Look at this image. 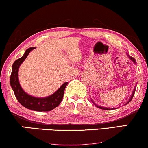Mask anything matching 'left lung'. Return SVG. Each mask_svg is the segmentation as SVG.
Listing matches in <instances>:
<instances>
[{
    "mask_svg": "<svg viewBox=\"0 0 148 148\" xmlns=\"http://www.w3.org/2000/svg\"><path fill=\"white\" fill-rule=\"evenodd\" d=\"M128 57H129V58H130V59H131V60L133 61V62L134 63H136V61H135V59H134V58H132V57H130V56L129 55H128ZM135 90H136V87H134V90H133V91H132V95H131V96H130V99H129V100H128V102H127V104L128 103H129V102H130V101H131V100L132 99V97H133V96H134V92H135ZM91 101H92V102L93 104H95V106H97V107L98 108H101V109H104V110H113V109H114V108H106V107H103V106H99V105H98V104H95L94 102H93V100H91Z\"/></svg>",
    "mask_w": 148,
    "mask_h": 148,
    "instance_id": "left-lung-1",
    "label": "left lung"
}]
</instances>
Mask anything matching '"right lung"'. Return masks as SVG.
<instances>
[{
    "instance_id": "1",
    "label": "right lung",
    "mask_w": 148,
    "mask_h": 148,
    "mask_svg": "<svg viewBox=\"0 0 148 148\" xmlns=\"http://www.w3.org/2000/svg\"><path fill=\"white\" fill-rule=\"evenodd\" d=\"M34 48V47L28 48L22 57L14 61L10 76V84L17 100L24 107L32 111H50L60 104L63 100V93L68 85V82L63 83L59 89L51 96L45 98H36L26 93L22 89L19 83L18 70L20 65L25 60L30 52Z\"/></svg>"
}]
</instances>
